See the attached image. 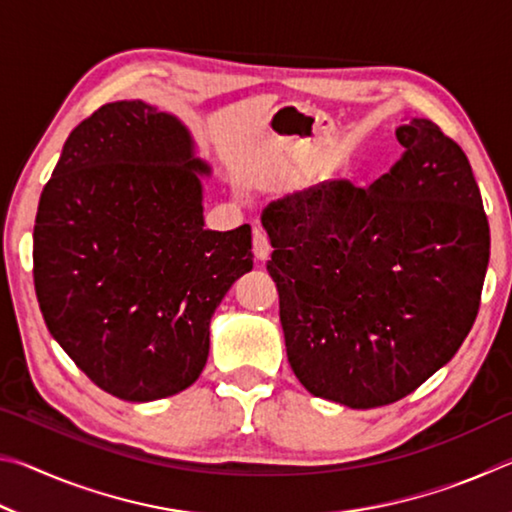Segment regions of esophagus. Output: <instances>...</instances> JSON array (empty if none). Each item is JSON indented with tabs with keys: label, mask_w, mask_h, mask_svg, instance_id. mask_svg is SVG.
<instances>
[{
	"label": "esophagus",
	"mask_w": 512,
	"mask_h": 512,
	"mask_svg": "<svg viewBox=\"0 0 512 512\" xmlns=\"http://www.w3.org/2000/svg\"><path fill=\"white\" fill-rule=\"evenodd\" d=\"M253 253L257 262H266V259L271 257V244H268L266 232L259 228L253 230Z\"/></svg>",
	"instance_id": "1"
}]
</instances>
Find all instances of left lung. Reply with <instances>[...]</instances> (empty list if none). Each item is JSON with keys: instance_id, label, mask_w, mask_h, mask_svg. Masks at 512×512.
Segmentation results:
<instances>
[{"instance_id": "1", "label": "left lung", "mask_w": 512, "mask_h": 512, "mask_svg": "<svg viewBox=\"0 0 512 512\" xmlns=\"http://www.w3.org/2000/svg\"><path fill=\"white\" fill-rule=\"evenodd\" d=\"M370 189L332 180L262 214L291 370L350 409L402 400L452 361L479 311L490 228L470 162L429 119Z\"/></svg>"}]
</instances>
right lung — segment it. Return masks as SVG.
I'll return each instance as SVG.
<instances>
[{
	"label": "right lung",
	"mask_w": 512,
	"mask_h": 512,
	"mask_svg": "<svg viewBox=\"0 0 512 512\" xmlns=\"http://www.w3.org/2000/svg\"><path fill=\"white\" fill-rule=\"evenodd\" d=\"M189 128L144 101H115L69 133L42 189L33 282L47 329L103 391L153 402L194 384L210 320L253 268L250 225L205 230Z\"/></svg>",
	"instance_id": "1"
}]
</instances>
